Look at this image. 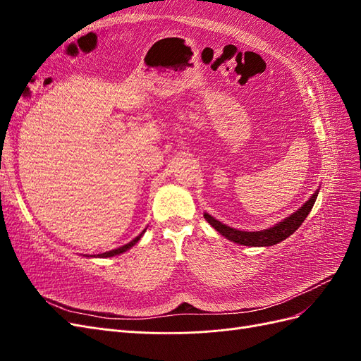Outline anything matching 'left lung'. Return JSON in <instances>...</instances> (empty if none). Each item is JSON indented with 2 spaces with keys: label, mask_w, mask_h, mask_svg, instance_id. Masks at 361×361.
Wrapping results in <instances>:
<instances>
[{
  "label": "left lung",
  "mask_w": 361,
  "mask_h": 361,
  "mask_svg": "<svg viewBox=\"0 0 361 361\" xmlns=\"http://www.w3.org/2000/svg\"><path fill=\"white\" fill-rule=\"evenodd\" d=\"M319 191H314L312 197L305 202L298 211H295L292 215L286 216L285 220L280 221L279 224L272 226L269 228H264V231H257V232H244V231H238V228L228 227L218 220H215L214 216L209 214H203L204 220L209 223L218 233H221L224 238L231 239V241L241 244V245H248V247H269V245H276L281 243L283 239H286L290 236L297 228L302 224V221L307 218L309 212L312 211V207L316 202V197H318Z\"/></svg>",
  "instance_id": "obj_1"
}]
</instances>
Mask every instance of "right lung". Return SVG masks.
<instances>
[{"label": "right lung", "mask_w": 361, "mask_h": 361, "mask_svg": "<svg viewBox=\"0 0 361 361\" xmlns=\"http://www.w3.org/2000/svg\"><path fill=\"white\" fill-rule=\"evenodd\" d=\"M146 232V228H145V231L143 232H141L137 238H134L133 239V241H130V243H128V244H125L123 247H118V248H116V250H110V251H105V253H102V255H97V257H111V256H117V255H120V253H125V251L126 250H129L130 247H134L138 241H140V238L141 236H143V233Z\"/></svg>", "instance_id": "add662e5"}]
</instances>
